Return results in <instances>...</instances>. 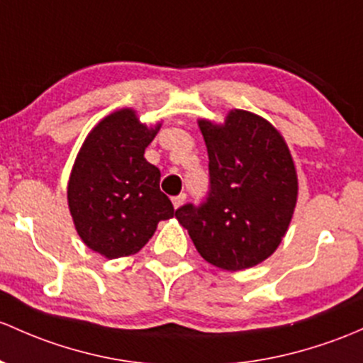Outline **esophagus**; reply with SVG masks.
Segmentation results:
<instances>
[{"label":"esophagus","mask_w":363,"mask_h":363,"mask_svg":"<svg viewBox=\"0 0 363 363\" xmlns=\"http://www.w3.org/2000/svg\"><path fill=\"white\" fill-rule=\"evenodd\" d=\"M184 201H186V194H177V196L172 198V205H174V208H179Z\"/></svg>","instance_id":"1"}]
</instances>
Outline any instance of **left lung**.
I'll return each instance as SVG.
<instances>
[{
	"label": "left lung",
	"mask_w": 363,
	"mask_h": 363,
	"mask_svg": "<svg viewBox=\"0 0 363 363\" xmlns=\"http://www.w3.org/2000/svg\"><path fill=\"white\" fill-rule=\"evenodd\" d=\"M211 186L200 205L175 211L201 257L228 272L277 250L297 201V175L284 137L257 114L233 109L223 125L198 121Z\"/></svg>",
	"instance_id": "obj_1"
}]
</instances>
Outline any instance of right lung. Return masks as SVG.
I'll use <instances>...</instances> for the list:
<instances>
[{
    "instance_id": "1",
    "label": "right lung",
    "mask_w": 363,
    "mask_h": 363,
    "mask_svg": "<svg viewBox=\"0 0 363 363\" xmlns=\"http://www.w3.org/2000/svg\"><path fill=\"white\" fill-rule=\"evenodd\" d=\"M160 130L133 109L106 116L86 135L67 184V203L85 245L108 259L137 254L174 205L160 191V170L144 151Z\"/></svg>"
}]
</instances>
